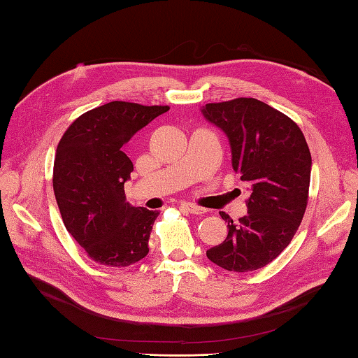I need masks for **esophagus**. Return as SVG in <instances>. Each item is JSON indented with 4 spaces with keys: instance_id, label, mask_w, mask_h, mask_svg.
<instances>
[{
    "instance_id": "1",
    "label": "esophagus",
    "mask_w": 358,
    "mask_h": 358,
    "mask_svg": "<svg viewBox=\"0 0 358 358\" xmlns=\"http://www.w3.org/2000/svg\"><path fill=\"white\" fill-rule=\"evenodd\" d=\"M181 208H183L187 212H191V214H194V215H201V214H204V212H206V209H204V208L196 206V204H192V203H181Z\"/></svg>"
}]
</instances>
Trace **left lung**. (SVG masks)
I'll list each match as a JSON object with an SVG mask.
<instances>
[{"label":"left lung","instance_id":"left-lung-1","mask_svg":"<svg viewBox=\"0 0 358 358\" xmlns=\"http://www.w3.org/2000/svg\"><path fill=\"white\" fill-rule=\"evenodd\" d=\"M203 113L227 135L234 171L250 186L248 215L234 224L222 212L229 232L206 255L232 272L264 268L289 246L308 206L313 159L305 135L295 121L255 98L209 103Z\"/></svg>","mask_w":358,"mask_h":358}]
</instances>
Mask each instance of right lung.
Returning a JSON list of instances; mask_svg holds the SVG:
<instances>
[{
	"mask_svg": "<svg viewBox=\"0 0 358 358\" xmlns=\"http://www.w3.org/2000/svg\"><path fill=\"white\" fill-rule=\"evenodd\" d=\"M169 106L110 101L67 127L53 163V192L66 229L90 260L127 268L149 252L159 212L126 203L124 181L134 164L124 144Z\"/></svg>",
	"mask_w": 358,
	"mask_h": 358,
	"instance_id": "right-lung-1",
	"label": "right lung"
}]
</instances>
